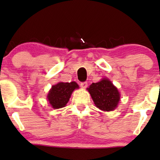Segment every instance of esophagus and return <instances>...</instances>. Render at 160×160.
I'll return each mask as SVG.
<instances>
[{
	"instance_id": "1",
	"label": "esophagus",
	"mask_w": 160,
	"mask_h": 160,
	"mask_svg": "<svg viewBox=\"0 0 160 160\" xmlns=\"http://www.w3.org/2000/svg\"><path fill=\"white\" fill-rule=\"evenodd\" d=\"M80 86H81V88H86L88 87V82H81Z\"/></svg>"
}]
</instances>
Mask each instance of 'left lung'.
Segmentation results:
<instances>
[{
  "label": "left lung",
  "mask_w": 160,
  "mask_h": 160,
  "mask_svg": "<svg viewBox=\"0 0 160 160\" xmlns=\"http://www.w3.org/2000/svg\"><path fill=\"white\" fill-rule=\"evenodd\" d=\"M87 90L96 107L102 111L110 112L116 109L120 100V94L118 88L107 78L92 83Z\"/></svg>",
  "instance_id": "left-lung-1"
}]
</instances>
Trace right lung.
Listing matches in <instances>:
<instances>
[{"instance_id":"obj_1","label":"right lung","mask_w":160,"mask_h":160,"mask_svg":"<svg viewBox=\"0 0 160 160\" xmlns=\"http://www.w3.org/2000/svg\"><path fill=\"white\" fill-rule=\"evenodd\" d=\"M76 88H79V85L75 82H61L53 85L47 96L49 103L55 109L64 107Z\"/></svg>"}]
</instances>
